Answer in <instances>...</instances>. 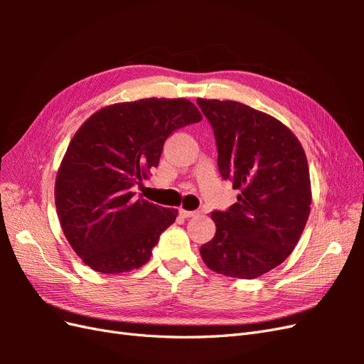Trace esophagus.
I'll use <instances>...</instances> for the list:
<instances>
[{"label":"esophagus","instance_id":"1","mask_svg":"<svg viewBox=\"0 0 364 364\" xmlns=\"http://www.w3.org/2000/svg\"><path fill=\"white\" fill-rule=\"evenodd\" d=\"M179 214L182 217H185V218H190V217L197 215L199 213H197V211H188V209H185V208H179Z\"/></svg>","mask_w":364,"mask_h":364}]
</instances>
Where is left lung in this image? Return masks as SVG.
<instances>
[{
	"label": "left lung",
	"mask_w": 364,
	"mask_h": 364,
	"mask_svg": "<svg viewBox=\"0 0 364 364\" xmlns=\"http://www.w3.org/2000/svg\"><path fill=\"white\" fill-rule=\"evenodd\" d=\"M213 126L218 170L240 191L228 211H215V235L200 247L220 274L253 279L285 261L310 215L311 182L305 151L274 117L243 103L197 98Z\"/></svg>",
	"instance_id": "8db88e82"
}]
</instances>
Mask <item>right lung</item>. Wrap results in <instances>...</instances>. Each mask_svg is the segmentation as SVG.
I'll use <instances>...</instances> for the list:
<instances>
[{
    "label": "right lung",
    "instance_id": "add662e5",
    "mask_svg": "<svg viewBox=\"0 0 364 364\" xmlns=\"http://www.w3.org/2000/svg\"><path fill=\"white\" fill-rule=\"evenodd\" d=\"M186 98H142L102 107L75 132L60 162L54 202L65 237L92 270L124 273L150 259L178 209L135 199L176 129L199 123Z\"/></svg>",
    "mask_w": 364,
    "mask_h": 364
}]
</instances>
